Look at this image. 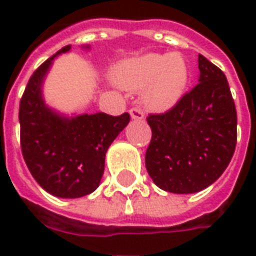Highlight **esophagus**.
<instances>
[{
	"label": "esophagus",
	"mask_w": 256,
	"mask_h": 256,
	"mask_svg": "<svg viewBox=\"0 0 256 256\" xmlns=\"http://www.w3.org/2000/svg\"><path fill=\"white\" fill-rule=\"evenodd\" d=\"M130 116L134 120H142L144 119V112H142V110L140 106H133L130 110Z\"/></svg>",
	"instance_id": "esophagus-1"
}]
</instances>
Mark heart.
Returning <instances> with one entry per match:
<instances>
[{"label": "heart", "mask_w": 256, "mask_h": 256, "mask_svg": "<svg viewBox=\"0 0 256 256\" xmlns=\"http://www.w3.org/2000/svg\"><path fill=\"white\" fill-rule=\"evenodd\" d=\"M118 80L126 89L141 90L145 87V106L152 111L164 112L172 110L185 93L189 68L178 53H148L123 63Z\"/></svg>", "instance_id": "heart-1"}]
</instances>
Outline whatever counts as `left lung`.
<instances>
[{
	"instance_id": "obj_1",
	"label": "left lung",
	"mask_w": 256,
	"mask_h": 256,
	"mask_svg": "<svg viewBox=\"0 0 256 256\" xmlns=\"http://www.w3.org/2000/svg\"><path fill=\"white\" fill-rule=\"evenodd\" d=\"M198 84L172 110L150 114L145 166L172 193H194L215 182L234 154L237 114L225 74L198 54Z\"/></svg>"
}]
</instances>
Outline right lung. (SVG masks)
<instances>
[{
    "label": "right lung",
    "instance_id": "right-lung-1",
    "mask_svg": "<svg viewBox=\"0 0 256 256\" xmlns=\"http://www.w3.org/2000/svg\"><path fill=\"white\" fill-rule=\"evenodd\" d=\"M31 75L19 108L20 146L31 176L46 192L66 198H82L100 185L106 154L118 134L128 126L130 115L112 116L104 112L62 116L46 106L42 82L53 58Z\"/></svg>",
    "mask_w": 256,
    "mask_h": 256
}]
</instances>
